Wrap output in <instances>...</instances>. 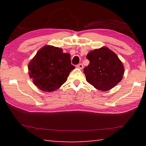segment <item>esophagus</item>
<instances>
[{"instance_id": "1", "label": "esophagus", "mask_w": 146, "mask_h": 146, "mask_svg": "<svg viewBox=\"0 0 146 146\" xmlns=\"http://www.w3.org/2000/svg\"><path fill=\"white\" fill-rule=\"evenodd\" d=\"M76 67L78 68H79V69L82 70V69H83V64L80 63V64H78V65H77Z\"/></svg>"}]
</instances>
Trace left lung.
I'll use <instances>...</instances> for the list:
<instances>
[{
	"mask_svg": "<svg viewBox=\"0 0 146 146\" xmlns=\"http://www.w3.org/2000/svg\"><path fill=\"white\" fill-rule=\"evenodd\" d=\"M90 63L84 68L86 80L102 91L115 87L122 79L124 67L117 55L107 47L90 51L86 56Z\"/></svg>",
	"mask_w": 146,
	"mask_h": 146,
	"instance_id": "left-lung-1",
	"label": "left lung"
}]
</instances>
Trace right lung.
<instances>
[{"label":"right lung","instance_id":"add662e5","mask_svg":"<svg viewBox=\"0 0 146 146\" xmlns=\"http://www.w3.org/2000/svg\"><path fill=\"white\" fill-rule=\"evenodd\" d=\"M75 66L70 54L63 49L46 45L37 52L28 64V73L37 87L46 92L56 90L66 82Z\"/></svg>","mask_w":146,"mask_h":146}]
</instances>
